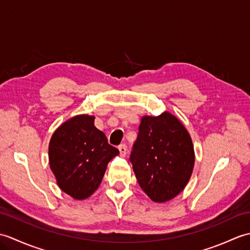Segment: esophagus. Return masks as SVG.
Segmentation results:
<instances>
[{
	"label": "esophagus",
	"mask_w": 250,
	"mask_h": 250,
	"mask_svg": "<svg viewBox=\"0 0 250 250\" xmlns=\"http://www.w3.org/2000/svg\"><path fill=\"white\" fill-rule=\"evenodd\" d=\"M118 149H119V151H120V156H121V157H125V156L126 155V150H128V148H126V146H125V144L119 145Z\"/></svg>",
	"instance_id": "34e87169"
}]
</instances>
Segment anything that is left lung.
Wrapping results in <instances>:
<instances>
[{
	"label": "left lung",
	"mask_w": 250,
	"mask_h": 250,
	"mask_svg": "<svg viewBox=\"0 0 250 250\" xmlns=\"http://www.w3.org/2000/svg\"><path fill=\"white\" fill-rule=\"evenodd\" d=\"M187 129L168 111L143 116L130 161L143 191L156 202L174 199L187 186L194 167Z\"/></svg>",
	"instance_id": "obj_1"
}]
</instances>
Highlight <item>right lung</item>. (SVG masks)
I'll return each instance as SVG.
<instances>
[{"instance_id":"add662e5","label":"right lung","mask_w":250,"mask_h":250,"mask_svg":"<svg viewBox=\"0 0 250 250\" xmlns=\"http://www.w3.org/2000/svg\"><path fill=\"white\" fill-rule=\"evenodd\" d=\"M119 155L94 126V116H74L52 134L49 166L59 188L75 200L89 198L102 182L108 162Z\"/></svg>"}]
</instances>
